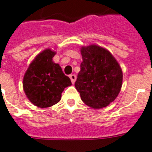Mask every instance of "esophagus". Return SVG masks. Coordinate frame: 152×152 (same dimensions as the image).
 <instances>
[{"instance_id":"obj_1","label":"esophagus","mask_w":152,"mask_h":152,"mask_svg":"<svg viewBox=\"0 0 152 152\" xmlns=\"http://www.w3.org/2000/svg\"><path fill=\"white\" fill-rule=\"evenodd\" d=\"M69 78L71 79V81H72V83H74L75 82H76V75H74V74H72V75H70V76H69Z\"/></svg>"}]
</instances>
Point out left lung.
Instances as JSON below:
<instances>
[{"label":"left lung","mask_w":152,"mask_h":152,"mask_svg":"<svg viewBox=\"0 0 152 152\" xmlns=\"http://www.w3.org/2000/svg\"><path fill=\"white\" fill-rule=\"evenodd\" d=\"M83 61L75 87L81 100L93 109L106 107L120 93L123 73L108 50L91 44L80 48Z\"/></svg>","instance_id":"1"}]
</instances>
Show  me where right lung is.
I'll list each match as a JSON object with an SVG mask.
<instances>
[{
	"label": "right lung",
	"mask_w": 152,
	"mask_h": 152,
	"mask_svg": "<svg viewBox=\"0 0 152 152\" xmlns=\"http://www.w3.org/2000/svg\"><path fill=\"white\" fill-rule=\"evenodd\" d=\"M56 51L48 48L31 61L23 80V88L29 101L40 108L50 107L61 99L64 88L72 85L59 64L53 61Z\"/></svg>",
	"instance_id": "obj_1"
}]
</instances>
